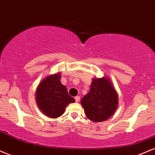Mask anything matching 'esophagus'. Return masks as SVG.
<instances>
[{"mask_svg": "<svg viewBox=\"0 0 155 155\" xmlns=\"http://www.w3.org/2000/svg\"><path fill=\"white\" fill-rule=\"evenodd\" d=\"M74 99H75L76 102H79V101L81 100V96H75V97H74Z\"/></svg>", "mask_w": 155, "mask_h": 155, "instance_id": "1", "label": "esophagus"}]
</instances>
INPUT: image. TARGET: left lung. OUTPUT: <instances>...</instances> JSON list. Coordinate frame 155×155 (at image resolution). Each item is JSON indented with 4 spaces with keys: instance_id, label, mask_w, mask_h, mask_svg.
Here are the masks:
<instances>
[{
    "instance_id": "1",
    "label": "left lung",
    "mask_w": 155,
    "mask_h": 155,
    "mask_svg": "<svg viewBox=\"0 0 155 155\" xmlns=\"http://www.w3.org/2000/svg\"><path fill=\"white\" fill-rule=\"evenodd\" d=\"M81 102L87 117L99 123L109 119L114 113L118 105V96L108 78H94L90 91Z\"/></svg>"
}]
</instances>
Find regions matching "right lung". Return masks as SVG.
I'll return each instance as SVG.
<instances>
[{
  "label": "right lung",
  "mask_w": 155,
  "mask_h": 155,
  "mask_svg": "<svg viewBox=\"0 0 155 155\" xmlns=\"http://www.w3.org/2000/svg\"><path fill=\"white\" fill-rule=\"evenodd\" d=\"M59 73L43 79L36 90V102L43 114L51 118L59 117L64 114L69 104L75 101L67 92V87L60 82Z\"/></svg>",
  "instance_id": "add662e5"
}]
</instances>
